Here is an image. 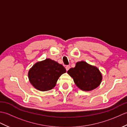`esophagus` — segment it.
Here are the masks:
<instances>
[{"mask_svg":"<svg viewBox=\"0 0 127 127\" xmlns=\"http://www.w3.org/2000/svg\"><path fill=\"white\" fill-rule=\"evenodd\" d=\"M70 65H66V66H65V69H66V71H68V70H69V69H70Z\"/></svg>","mask_w":127,"mask_h":127,"instance_id":"1","label":"esophagus"}]
</instances>
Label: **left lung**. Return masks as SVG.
<instances>
[{
	"label": "left lung",
	"instance_id": "8db88e82",
	"mask_svg": "<svg viewBox=\"0 0 127 127\" xmlns=\"http://www.w3.org/2000/svg\"><path fill=\"white\" fill-rule=\"evenodd\" d=\"M67 72L82 91L94 90L98 87L102 80V75L99 69L83 61L77 62L75 68H70Z\"/></svg>",
	"mask_w": 127,
	"mask_h": 127
}]
</instances>
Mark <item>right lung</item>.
<instances>
[{
	"mask_svg": "<svg viewBox=\"0 0 127 127\" xmlns=\"http://www.w3.org/2000/svg\"><path fill=\"white\" fill-rule=\"evenodd\" d=\"M65 72V68L61 64L46 59L34 64L29 70L28 77L31 84L37 90L47 91L55 87L58 78Z\"/></svg>",
	"mask_w": 127,
	"mask_h": 127,
	"instance_id": "add662e5",
	"label": "right lung"
}]
</instances>
